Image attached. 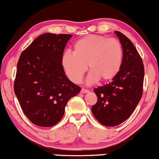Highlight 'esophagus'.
Segmentation results:
<instances>
[{
  "mask_svg": "<svg viewBox=\"0 0 159 159\" xmlns=\"http://www.w3.org/2000/svg\"><path fill=\"white\" fill-rule=\"evenodd\" d=\"M81 93H89V90H87V89L82 88L81 90Z\"/></svg>",
  "mask_w": 159,
  "mask_h": 159,
  "instance_id": "obj_1",
  "label": "esophagus"
}]
</instances>
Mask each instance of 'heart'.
Returning <instances> with one entry per match:
<instances>
[{
  "mask_svg": "<svg viewBox=\"0 0 159 159\" xmlns=\"http://www.w3.org/2000/svg\"><path fill=\"white\" fill-rule=\"evenodd\" d=\"M123 50L119 40L102 36L90 35L78 40L73 53L62 56V66L68 78L74 83L83 79L87 65L90 71L87 83L98 80L107 81L118 74L123 63Z\"/></svg>",
  "mask_w": 159,
  "mask_h": 159,
  "instance_id": "1",
  "label": "heart"
}]
</instances>
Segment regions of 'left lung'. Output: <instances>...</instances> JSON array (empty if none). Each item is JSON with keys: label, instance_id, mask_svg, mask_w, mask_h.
I'll list each match as a JSON object with an SVG mask.
<instances>
[{"label": "left lung", "instance_id": "obj_1", "mask_svg": "<svg viewBox=\"0 0 159 159\" xmlns=\"http://www.w3.org/2000/svg\"><path fill=\"white\" fill-rule=\"evenodd\" d=\"M123 50L121 68L111 83L95 88L97 102L91 108L95 118L105 126L125 121L134 112L143 93L144 67L139 53L129 38L115 31Z\"/></svg>", "mask_w": 159, "mask_h": 159}]
</instances>
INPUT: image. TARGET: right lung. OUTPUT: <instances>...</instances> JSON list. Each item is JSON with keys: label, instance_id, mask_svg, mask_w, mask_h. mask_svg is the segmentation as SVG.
Segmentation results:
<instances>
[{"label": "right lung", "instance_id": "right-lung-1", "mask_svg": "<svg viewBox=\"0 0 159 159\" xmlns=\"http://www.w3.org/2000/svg\"><path fill=\"white\" fill-rule=\"evenodd\" d=\"M72 36L44 34L20 55L14 91L24 114L36 125H56L63 117L69 100L81 91L66 77L61 62Z\"/></svg>", "mask_w": 159, "mask_h": 159}]
</instances>
